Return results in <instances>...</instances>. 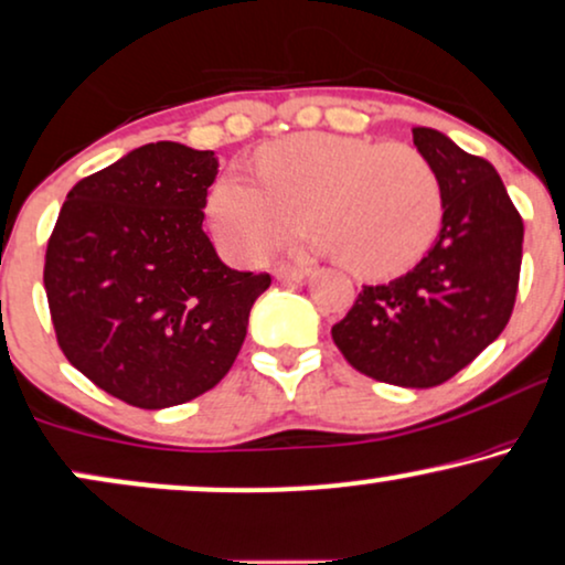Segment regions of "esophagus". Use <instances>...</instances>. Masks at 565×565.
<instances>
[{
  "instance_id": "34e87169",
  "label": "esophagus",
  "mask_w": 565,
  "mask_h": 565,
  "mask_svg": "<svg viewBox=\"0 0 565 565\" xmlns=\"http://www.w3.org/2000/svg\"><path fill=\"white\" fill-rule=\"evenodd\" d=\"M274 278L276 281H289V284H299L307 278V268H289V266H276L274 268Z\"/></svg>"
}]
</instances>
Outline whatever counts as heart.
Listing matches in <instances>:
<instances>
[{"instance_id":"heart-1","label":"heart","mask_w":565,"mask_h":565,"mask_svg":"<svg viewBox=\"0 0 565 565\" xmlns=\"http://www.w3.org/2000/svg\"><path fill=\"white\" fill-rule=\"evenodd\" d=\"M258 175L230 169L211 184L205 213L226 258L258 263L307 221L310 247L354 276L391 278L430 249L443 218L433 163L402 142L299 132L268 142Z\"/></svg>"}]
</instances>
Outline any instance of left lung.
<instances>
[{"instance_id":"obj_1","label":"left lung","mask_w":565,"mask_h":565,"mask_svg":"<svg viewBox=\"0 0 565 565\" xmlns=\"http://www.w3.org/2000/svg\"><path fill=\"white\" fill-rule=\"evenodd\" d=\"M412 140L440 180L438 237L404 276L362 289L331 335L362 375L433 388L503 333L516 302L524 224L490 161L430 127H414Z\"/></svg>"}]
</instances>
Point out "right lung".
Here are the masks:
<instances>
[{
    "instance_id": "right-lung-1",
    "label": "right lung",
    "mask_w": 565,
    "mask_h": 565,
    "mask_svg": "<svg viewBox=\"0 0 565 565\" xmlns=\"http://www.w3.org/2000/svg\"><path fill=\"white\" fill-rule=\"evenodd\" d=\"M213 151L148 142L67 192L44 287L70 365L122 402L167 409L230 373L268 274L234 270L203 232Z\"/></svg>"
}]
</instances>
